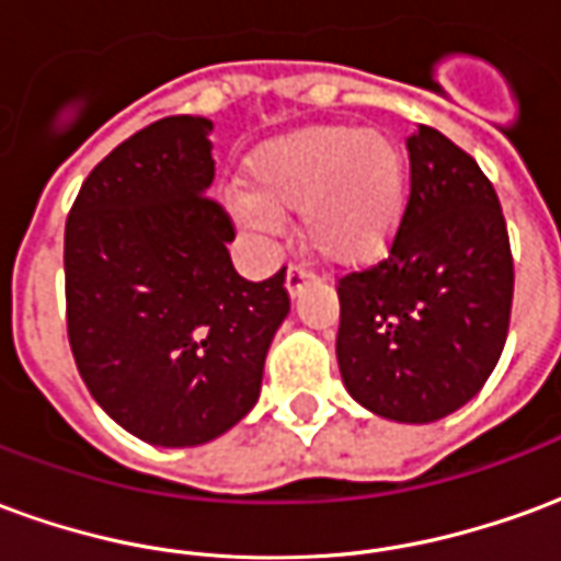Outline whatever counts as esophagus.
<instances>
[{"label": "esophagus", "mask_w": 561, "mask_h": 561, "mask_svg": "<svg viewBox=\"0 0 561 561\" xmlns=\"http://www.w3.org/2000/svg\"><path fill=\"white\" fill-rule=\"evenodd\" d=\"M312 279H316L312 270L300 267V264H291V267H288V276H285V288H288L291 297H297V294L304 291V285H309Z\"/></svg>", "instance_id": "obj_1"}]
</instances>
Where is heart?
Listing matches in <instances>:
<instances>
[{
	"label": "heart",
	"mask_w": 561,
	"mask_h": 561,
	"mask_svg": "<svg viewBox=\"0 0 561 561\" xmlns=\"http://www.w3.org/2000/svg\"><path fill=\"white\" fill-rule=\"evenodd\" d=\"M249 180L255 195L231 197L243 231L279 237L285 231L279 209H300L306 240L336 264L385 255L409 204L405 152L378 128H300L257 149Z\"/></svg>",
	"instance_id": "1"
}]
</instances>
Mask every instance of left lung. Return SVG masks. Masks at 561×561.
<instances>
[{
  "label": "left lung",
  "mask_w": 561,
  "mask_h": 561,
  "mask_svg": "<svg viewBox=\"0 0 561 561\" xmlns=\"http://www.w3.org/2000/svg\"><path fill=\"white\" fill-rule=\"evenodd\" d=\"M405 147V219L388 255L336 285V357L364 409L388 421L433 423L466 405L502 357L514 257L478 161L430 126Z\"/></svg>",
  "instance_id": "8db88e82"
}]
</instances>
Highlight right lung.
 I'll return each mask as SVG.
<instances>
[{
  "label": "right lung",
  "instance_id": "add662e5",
  "mask_svg": "<svg viewBox=\"0 0 561 561\" xmlns=\"http://www.w3.org/2000/svg\"><path fill=\"white\" fill-rule=\"evenodd\" d=\"M213 123L164 116L104 156L66 221V321L75 364L123 430L159 447L228 433L261 393L291 309L285 267L231 264L233 221L207 195Z\"/></svg>",
  "mask_w": 561,
  "mask_h": 561
}]
</instances>
